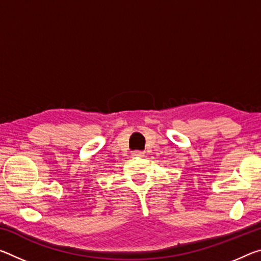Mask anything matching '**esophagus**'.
Instances as JSON below:
<instances>
[{"label": "esophagus", "mask_w": 261, "mask_h": 261, "mask_svg": "<svg viewBox=\"0 0 261 261\" xmlns=\"http://www.w3.org/2000/svg\"><path fill=\"white\" fill-rule=\"evenodd\" d=\"M144 152L142 151H134L132 152V156H143Z\"/></svg>", "instance_id": "obj_1"}]
</instances>
